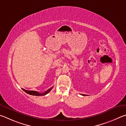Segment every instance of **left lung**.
<instances>
[{"label":"left lung","instance_id":"obj_1","mask_svg":"<svg viewBox=\"0 0 126 126\" xmlns=\"http://www.w3.org/2000/svg\"><path fill=\"white\" fill-rule=\"evenodd\" d=\"M82 96H87V95H86V94H82Z\"/></svg>","mask_w":126,"mask_h":126}]
</instances>
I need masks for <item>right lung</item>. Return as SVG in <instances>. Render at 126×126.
I'll list each match as a JSON object with an SVG mask.
<instances>
[{
    "mask_svg": "<svg viewBox=\"0 0 126 126\" xmlns=\"http://www.w3.org/2000/svg\"><path fill=\"white\" fill-rule=\"evenodd\" d=\"M52 87H51L50 89H48L47 90H46V91L43 92V93H40V92H39L35 91H28V90H26L23 89H23V91H25L26 93H27V94H31V95L37 96H44V95H45V94H47L48 92H49L51 91V90H52Z\"/></svg>",
    "mask_w": 126,
    "mask_h": 126,
    "instance_id": "obj_1",
    "label": "right lung"
}]
</instances>
